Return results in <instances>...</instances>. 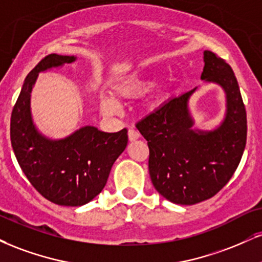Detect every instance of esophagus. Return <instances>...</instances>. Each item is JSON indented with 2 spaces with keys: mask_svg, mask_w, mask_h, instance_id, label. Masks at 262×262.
I'll return each instance as SVG.
<instances>
[{
  "mask_svg": "<svg viewBox=\"0 0 262 262\" xmlns=\"http://www.w3.org/2000/svg\"><path fill=\"white\" fill-rule=\"evenodd\" d=\"M128 138L130 141H134L137 139H139L140 138V133L138 130H135V129H129L128 130Z\"/></svg>",
  "mask_w": 262,
  "mask_h": 262,
  "instance_id": "34e87169",
  "label": "esophagus"
}]
</instances>
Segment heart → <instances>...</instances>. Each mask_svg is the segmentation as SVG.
<instances>
[{
	"label": "heart",
	"instance_id": "b5f03b06",
	"mask_svg": "<svg viewBox=\"0 0 262 262\" xmlns=\"http://www.w3.org/2000/svg\"><path fill=\"white\" fill-rule=\"evenodd\" d=\"M155 83L156 77L154 74L133 75L116 84L113 88V93L121 99H130V97H137L147 93ZM100 108L103 113H113L116 111V103L111 100H101Z\"/></svg>",
	"mask_w": 262,
	"mask_h": 262
}]
</instances>
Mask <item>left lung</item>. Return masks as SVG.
<instances>
[{"mask_svg": "<svg viewBox=\"0 0 262 262\" xmlns=\"http://www.w3.org/2000/svg\"><path fill=\"white\" fill-rule=\"evenodd\" d=\"M201 79L216 83L226 93V116L213 130L194 129L189 111L193 90L173 97L137 123L149 145V172L163 198L179 205L210 199L228 183L247 144V112L231 66L204 51Z\"/></svg>", "mask_w": 262, "mask_h": 262, "instance_id": "obj_1", "label": "left lung"}]
</instances>
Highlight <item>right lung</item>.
Wrapping results in <instances>:
<instances>
[{
    "mask_svg": "<svg viewBox=\"0 0 262 262\" xmlns=\"http://www.w3.org/2000/svg\"><path fill=\"white\" fill-rule=\"evenodd\" d=\"M75 59L56 53L41 59L25 78L11 116V143L21 171L45 199L62 206H81L99 195L128 143L125 128L105 133L86 125L59 140L49 139L36 129L30 93L37 75Z\"/></svg>",
    "mask_w": 262,
    "mask_h": 262,
    "instance_id": "1",
    "label": "right lung"
}]
</instances>
